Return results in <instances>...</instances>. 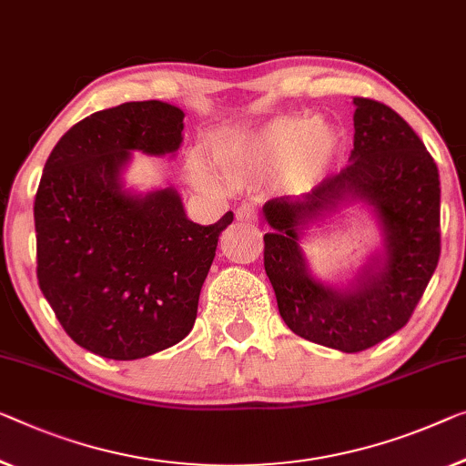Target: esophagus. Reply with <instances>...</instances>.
<instances>
[{
  "mask_svg": "<svg viewBox=\"0 0 466 466\" xmlns=\"http://www.w3.org/2000/svg\"><path fill=\"white\" fill-rule=\"evenodd\" d=\"M236 218H238L240 221H248V224H253V221H257V215H255V211L248 205H242L240 209L236 211Z\"/></svg>",
  "mask_w": 466,
  "mask_h": 466,
  "instance_id": "34e87169",
  "label": "esophagus"
}]
</instances>
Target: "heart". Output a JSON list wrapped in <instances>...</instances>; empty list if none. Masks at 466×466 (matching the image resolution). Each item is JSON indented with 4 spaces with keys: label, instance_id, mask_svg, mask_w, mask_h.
<instances>
[{
    "label": "heart",
    "instance_id": "b5f03b06",
    "mask_svg": "<svg viewBox=\"0 0 466 466\" xmlns=\"http://www.w3.org/2000/svg\"><path fill=\"white\" fill-rule=\"evenodd\" d=\"M343 134L332 123L314 116H278L259 127L230 129L215 134L209 142L211 165L224 177L240 179L269 176L284 167L287 184L309 190L339 157ZM194 184L218 186L219 177L203 157L188 158Z\"/></svg>",
    "mask_w": 466,
    "mask_h": 466
}]
</instances>
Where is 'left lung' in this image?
<instances>
[{
  "instance_id": "obj_1",
  "label": "left lung",
  "mask_w": 466,
  "mask_h": 466,
  "mask_svg": "<svg viewBox=\"0 0 466 466\" xmlns=\"http://www.w3.org/2000/svg\"><path fill=\"white\" fill-rule=\"evenodd\" d=\"M350 165L301 197L272 198L263 215V266L278 311L295 335L345 353L385 341L410 320L441 253L440 173L414 129L387 104L353 98ZM366 199L384 228L386 251L350 289L326 288L309 274L299 225Z\"/></svg>"
}]
</instances>
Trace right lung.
Returning a JSON list of instances; mask_svg holds the SVG:
<instances>
[{
  "label": "right lung",
  "mask_w": 466,
  "mask_h": 466,
  "mask_svg": "<svg viewBox=\"0 0 466 466\" xmlns=\"http://www.w3.org/2000/svg\"><path fill=\"white\" fill-rule=\"evenodd\" d=\"M182 129L177 106L125 102L73 125L46 161L33 207L39 289L66 335L102 358H146L188 335L234 219L200 226L173 188L123 190L131 150L169 155Z\"/></svg>",
  "instance_id": "obj_1"
}]
</instances>
